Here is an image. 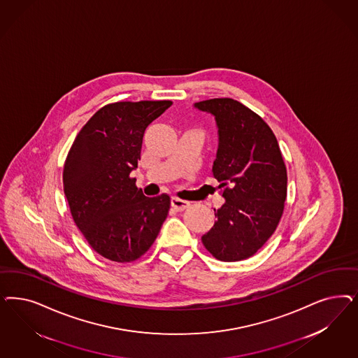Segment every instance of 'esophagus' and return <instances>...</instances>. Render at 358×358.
Masks as SVG:
<instances>
[{
    "instance_id": "1",
    "label": "esophagus",
    "mask_w": 358,
    "mask_h": 358,
    "mask_svg": "<svg viewBox=\"0 0 358 358\" xmlns=\"http://www.w3.org/2000/svg\"><path fill=\"white\" fill-rule=\"evenodd\" d=\"M171 207L178 212H182V210H185V209L189 207V203L185 201V200H180L178 197H171Z\"/></svg>"
}]
</instances>
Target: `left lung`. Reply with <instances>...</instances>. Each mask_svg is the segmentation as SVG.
<instances>
[{"instance_id":"left-lung-1","label":"left lung","mask_w":358,"mask_h":358,"mask_svg":"<svg viewBox=\"0 0 358 358\" xmlns=\"http://www.w3.org/2000/svg\"><path fill=\"white\" fill-rule=\"evenodd\" d=\"M194 108L215 117L219 146L212 173L225 199L201 241L220 261H243L277 229L287 195L286 166L271 129L245 105L212 99Z\"/></svg>"}]
</instances>
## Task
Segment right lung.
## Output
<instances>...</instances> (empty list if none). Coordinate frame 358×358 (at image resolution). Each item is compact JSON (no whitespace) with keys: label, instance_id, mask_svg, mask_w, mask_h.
Returning <instances> with one entry per match:
<instances>
[{"label":"right lung","instance_id":"add662e5","mask_svg":"<svg viewBox=\"0 0 358 358\" xmlns=\"http://www.w3.org/2000/svg\"><path fill=\"white\" fill-rule=\"evenodd\" d=\"M171 101L105 105L81 127L64 164L72 219L100 255L131 262L149 250L170 209V196L148 197L129 173L138 167L145 130Z\"/></svg>","mask_w":358,"mask_h":358}]
</instances>
